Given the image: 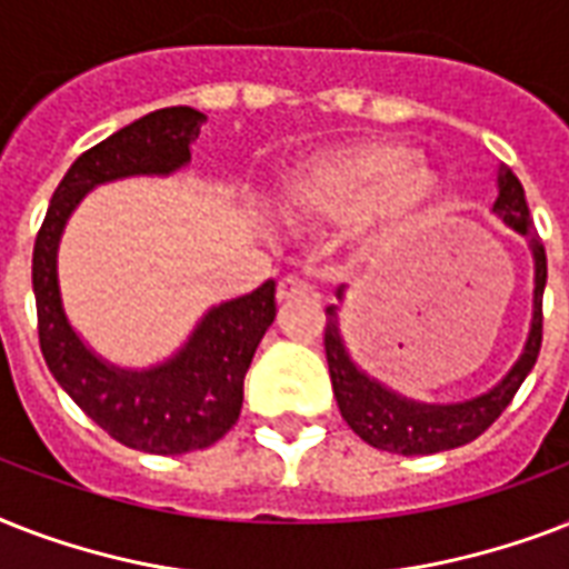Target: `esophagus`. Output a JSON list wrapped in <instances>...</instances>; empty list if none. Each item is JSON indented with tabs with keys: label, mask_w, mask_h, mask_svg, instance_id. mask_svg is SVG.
Returning <instances> with one entry per match:
<instances>
[{
	"label": "esophagus",
	"mask_w": 569,
	"mask_h": 569,
	"mask_svg": "<svg viewBox=\"0 0 569 569\" xmlns=\"http://www.w3.org/2000/svg\"><path fill=\"white\" fill-rule=\"evenodd\" d=\"M312 286L301 277H283L277 283V301H298V298H310Z\"/></svg>",
	"instance_id": "1"
}]
</instances>
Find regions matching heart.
<instances>
[{
	"instance_id": "heart-1",
	"label": "heart",
	"mask_w": 569,
	"mask_h": 569,
	"mask_svg": "<svg viewBox=\"0 0 569 569\" xmlns=\"http://www.w3.org/2000/svg\"><path fill=\"white\" fill-rule=\"evenodd\" d=\"M416 159V147L396 138L337 147L292 173L286 203L319 221L366 212L360 239L375 250L398 248L431 221L442 200L440 180Z\"/></svg>"
}]
</instances>
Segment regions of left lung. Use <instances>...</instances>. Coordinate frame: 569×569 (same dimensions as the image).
Wrapping results in <instances>:
<instances>
[{
	"mask_svg": "<svg viewBox=\"0 0 569 569\" xmlns=\"http://www.w3.org/2000/svg\"><path fill=\"white\" fill-rule=\"evenodd\" d=\"M496 212L511 223L513 230L522 232L531 241L535 253V319L526 351L517 360L508 378L487 396L463 401V405H416L407 398H398L380 383L366 378L351 357L346 355L342 337H339L337 307L325 312V355H328L330 380H333V396H337L339 413L348 428L363 442L375 449L396 451V455H433V451L458 449L490 428L502 416V410L513 401L517 389L522 387L526 375L535 369L543 342V286H547V248L540 241L535 223H531L529 203L522 182L511 171L499 177V197H496Z\"/></svg>",
	"mask_w": 569,
	"mask_h": 569,
	"instance_id": "8db88e82",
	"label": "left lung"
}]
</instances>
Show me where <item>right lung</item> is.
Here are the masks:
<instances>
[{
	"label": "right lung",
	"instance_id": "right-lung-1",
	"mask_svg": "<svg viewBox=\"0 0 569 569\" xmlns=\"http://www.w3.org/2000/svg\"><path fill=\"white\" fill-rule=\"evenodd\" d=\"M203 120V111L189 106L150 111L84 150L58 182L31 253L38 339L49 372L109 437L150 455L209 449L236 425L244 375L277 316L274 280L214 307L171 363L150 372H120L97 360L67 325L56 277L58 236L97 182L168 173L189 162V144L200 136Z\"/></svg>",
	"mask_w": 569,
	"mask_h": 569
}]
</instances>
